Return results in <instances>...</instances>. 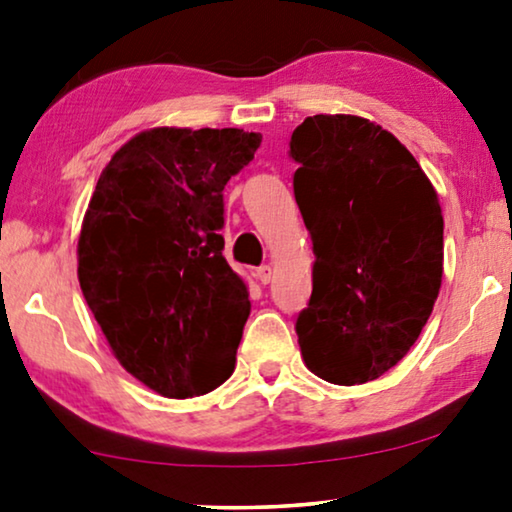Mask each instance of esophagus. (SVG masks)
Masks as SVG:
<instances>
[{"instance_id": "1", "label": "esophagus", "mask_w": 512, "mask_h": 512, "mask_svg": "<svg viewBox=\"0 0 512 512\" xmlns=\"http://www.w3.org/2000/svg\"><path fill=\"white\" fill-rule=\"evenodd\" d=\"M256 279L261 284H270L272 282V268H270V265H261V268H256Z\"/></svg>"}]
</instances>
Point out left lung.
Listing matches in <instances>:
<instances>
[{"instance_id":"obj_1","label":"left lung","mask_w":512,"mask_h":512,"mask_svg":"<svg viewBox=\"0 0 512 512\" xmlns=\"http://www.w3.org/2000/svg\"><path fill=\"white\" fill-rule=\"evenodd\" d=\"M289 156L317 258L296 319L300 352L326 382L377 380L415 345L438 298V195L412 153L359 116L305 118Z\"/></svg>"}]
</instances>
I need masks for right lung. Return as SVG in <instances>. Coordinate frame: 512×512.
I'll return each instance as SVG.
<instances>
[{
    "mask_svg": "<svg viewBox=\"0 0 512 512\" xmlns=\"http://www.w3.org/2000/svg\"><path fill=\"white\" fill-rule=\"evenodd\" d=\"M258 132L156 128L97 179L79 237L83 298L121 366L167 398L207 394L235 370L249 293L223 258V188Z\"/></svg>",
    "mask_w": 512,
    "mask_h": 512,
    "instance_id": "1",
    "label": "right lung"
}]
</instances>
